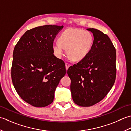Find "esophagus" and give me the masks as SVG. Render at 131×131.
<instances>
[{"instance_id":"obj_1","label":"esophagus","mask_w":131,"mask_h":131,"mask_svg":"<svg viewBox=\"0 0 131 131\" xmlns=\"http://www.w3.org/2000/svg\"><path fill=\"white\" fill-rule=\"evenodd\" d=\"M65 65H66V70H68L69 67V66H70V64L68 63H66Z\"/></svg>"}]
</instances>
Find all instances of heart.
I'll return each instance as SVG.
<instances>
[{
	"label": "heart",
	"mask_w": 131,
	"mask_h": 131,
	"mask_svg": "<svg viewBox=\"0 0 131 131\" xmlns=\"http://www.w3.org/2000/svg\"><path fill=\"white\" fill-rule=\"evenodd\" d=\"M93 38L91 33L84 30L69 28L61 34L59 40L53 44V49L58 58L62 56L65 48L74 61H80L87 57L92 48Z\"/></svg>",
	"instance_id": "1"
}]
</instances>
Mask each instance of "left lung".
Instances as JSON below:
<instances>
[{
	"instance_id": "8db88e82",
	"label": "left lung",
	"mask_w": 131,
	"mask_h": 131,
	"mask_svg": "<svg viewBox=\"0 0 131 131\" xmlns=\"http://www.w3.org/2000/svg\"><path fill=\"white\" fill-rule=\"evenodd\" d=\"M90 52L84 59L70 66L67 73L71 79L70 90L74 102L88 107L104 98L116 78V50L108 35L96 29Z\"/></svg>"
}]
</instances>
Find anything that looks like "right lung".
Masks as SVG:
<instances>
[{
    "instance_id": "right-lung-1",
    "label": "right lung",
    "mask_w": 131,
    "mask_h": 131,
    "mask_svg": "<svg viewBox=\"0 0 131 131\" xmlns=\"http://www.w3.org/2000/svg\"><path fill=\"white\" fill-rule=\"evenodd\" d=\"M63 26L46 25L27 30L16 44L11 78L21 98L34 107L53 101L54 91L65 75V64L53 54V44Z\"/></svg>"
}]
</instances>
